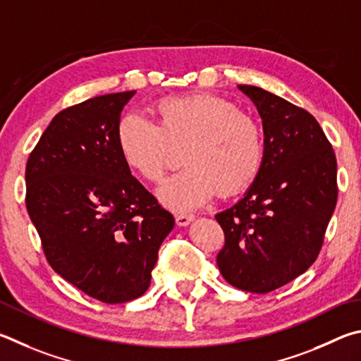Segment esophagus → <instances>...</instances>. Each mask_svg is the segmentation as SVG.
<instances>
[{
    "instance_id": "esophagus-1",
    "label": "esophagus",
    "mask_w": 361,
    "mask_h": 361,
    "mask_svg": "<svg viewBox=\"0 0 361 361\" xmlns=\"http://www.w3.org/2000/svg\"><path fill=\"white\" fill-rule=\"evenodd\" d=\"M193 219L195 216H192V214H176V224L179 226H187Z\"/></svg>"
}]
</instances>
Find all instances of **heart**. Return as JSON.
<instances>
[{"mask_svg": "<svg viewBox=\"0 0 361 361\" xmlns=\"http://www.w3.org/2000/svg\"><path fill=\"white\" fill-rule=\"evenodd\" d=\"M155 123L126 116L117 126V145L133 174L157 184L184 147L185 169L158 190L169 209L184 212L207 203L214 193L233 197L255 180L263 164L262 126L231 101L211 93L168 97L152 106Z\"/></svg>", "mask_w": 361, "mask_h": 361, "instance_id": "b5f03b06", "label": "heart"}]
</instances>
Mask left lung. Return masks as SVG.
<instances>
[{
	"label": "left lung",
	"mask_w": 361,
	"mask_h": 361,
	"mask_svg": "<svg viewBox=\"0 0 361 361\" xmlns=\"http://www.w3.org/2000/svg\"><path fill=\"white\" fill-rule=\"evenodd\" d=\"M239 90L263 120L264 157L244 198L216 216L225 235L217 267L230 286L269 293L319 257L338 201V164L312 114L260 87Z\"/></svg>",
	"instance_id": "obj_1"
}]
</instances>
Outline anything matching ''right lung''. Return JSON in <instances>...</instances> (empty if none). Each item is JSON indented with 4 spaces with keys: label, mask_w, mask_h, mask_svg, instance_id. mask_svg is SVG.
<instances>
[{
    "label": "right lung",
    "mask_w": 361,
    "mask_h": 361,
    "mask_svg": "<svg viewBox=\"0 0 361 361\" xmlns=\"http://www.w3.org/2000/svg\"><path fill=\"white\" fill-rule=\"evenodd\" d=\"M135 93L101 94L60 111L25 169V204L49 264L107 305L145 293L174 226L120 155V112Z\"/></svg>",
    "instance_id": "add662e5"
}]
</instances>
